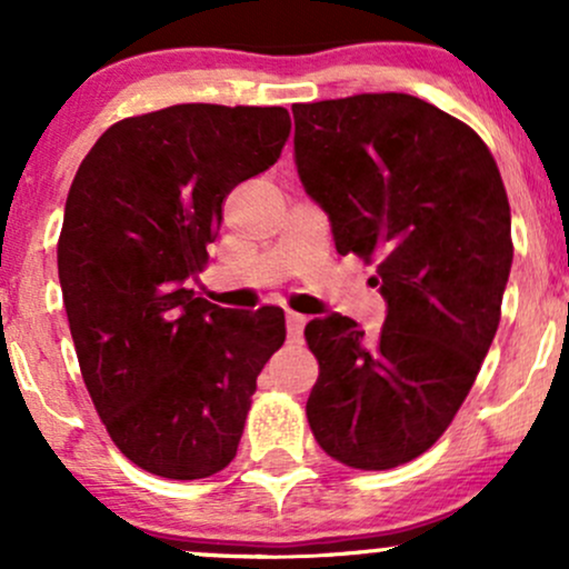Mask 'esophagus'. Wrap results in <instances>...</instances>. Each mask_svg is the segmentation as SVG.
Segmentation results:
<instances>
[{
    "label": "esophagus",
    "mask_w": 569,
    "mask_h": 569,
    "mask_svg": "<svg viewBox=\"0 0 569 569\" xmlns=\"http://www.w3.org/2000/svg\"><path fill=\"white\" fill-rule=\"evenodd\" d=\"M307 318L299 316V312H286V329H289V339L291 342H299L302 339Z\"/></svg>",
    "instance_id": "34e87169"
}]
</instances>
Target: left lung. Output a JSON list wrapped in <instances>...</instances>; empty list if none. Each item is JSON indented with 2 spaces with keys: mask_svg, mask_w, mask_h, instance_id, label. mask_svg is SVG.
<instances>
[{
  "mask_svg": "<svg viewBox=\"0 0 569 569\" xmlns=\"http://www.w3.org/2000/svg\"><path fill=\"white\" fill-rule=\"evenodd\" d=\"M293 158L337 251L375 264L388 318L305 326L318 358L307 422L358 471L428 452L473 388L511 272V206L481 136L407 93L293 103Z\"/></svg>",
  "mask_w": 569,
  "mask_h": 569,
  "instance_id": "1",
  "label": "left lung"
}]
</instances>
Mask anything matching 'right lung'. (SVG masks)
Here are the masks:
<instances>
[{
    "label": "right lung",
    "mask_w": 569,
    "mask_h": 569,
    "mask_svg": "<svg viewBox=\"0 0 569 569\" xmlns=\"http://www.w3.org/2000/svg\"><path fill=\"white\" fill-rule=\"evenodd\" d=\"M283 107L176 103L114 122L71 181L58 278L84 388L122 455L192 481L232 462L283 310L211 305L202 272L221 206L289 141Z\"/></svg>",
    "instance_id": "1"
}]
</instances>
